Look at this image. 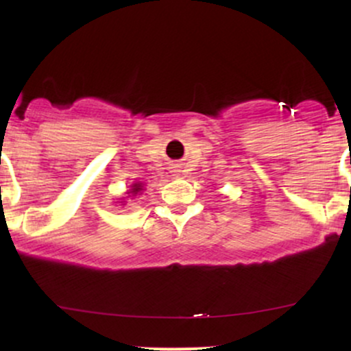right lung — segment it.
I'll use <instances>...</instances> for the list:
<instances>
[{
    "mask_svg": "<svg viewBox=\"0 0 351 351\" xmlns=\"http://www.w3.org/2000/svg\"><path fill=\"white\" fill-rule=\"evenodd\" d=\"M142 189H143L142 183H134V184H132V189H130V191H128V193H130L132 196H135V195H138V193L142 191Z\"/></svg>",
    "mask_w": 351,
    "mask_h": 351,
    "instance_id": "obj_1",
    "label": "right lung"
}]
</instances>
